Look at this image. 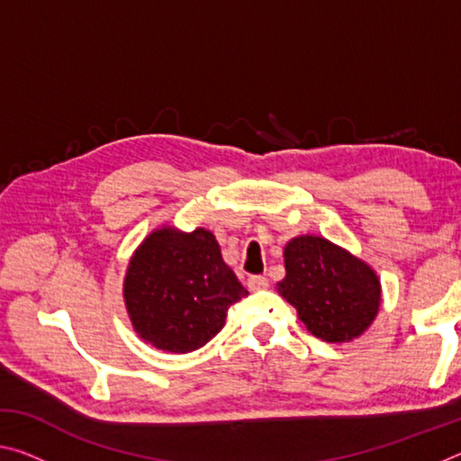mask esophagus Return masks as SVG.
Returning a JSON list of instances; mask_svg holds the SVG:
<instances>
[{
	"label": "esophagus",
	"mask_w": 461,
	"mask_h": 461,
	"mask_svg": "<svg viewBox=\"0 0 461 461\" xmlns=\"http://www.w3.org/2000/svg\"><path fill=\"white\" fill-rule=\"evenodd\" d=\"M268 286V278L262 275H254L248 278V288L249 291H262V288Z\"/></svg>",
	"instance_id": "esophagus-1"
}]
</instances>
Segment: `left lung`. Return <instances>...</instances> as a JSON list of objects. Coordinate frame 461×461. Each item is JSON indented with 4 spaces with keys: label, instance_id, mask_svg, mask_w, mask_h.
Wrapping results in <instances>:
<instances>
[{
    "label": "left lung",
    "instance_id": "obj_1",
    "mask_svg": "<svg viewBox=\"0 0 461 461\" xmlns=\"http://www.w3.org/2000/svg\"><path fill=\"white\" fill-rule=\"evenodd\" d=\"M286 276L276 285L315 338L348 341L362 335L380 307L374 270L346 249L317 236H301L285 248Z\"/></svg>",
    "mask_w": 461,
    "mask_h": 461
}]
</instances>
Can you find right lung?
<instances>
[{
  "instance_id": "obj_1",
  "label": "right lung",
  "mask_w": 461,
  "mask_h": 461,
  "mask_svg": "<svg viewBox=\"0 0 461 461\" xmlns=\"http://www.w3.org/2000/svg\"><path fill=\"white\" fill-rule=\"evenodd\" d=\"M248 291L223 262L212 231L162 228L136 249L123 299L138 335L158 349L186 354L221 331L228 309Z\"/></svg>"
}]
</instances>
